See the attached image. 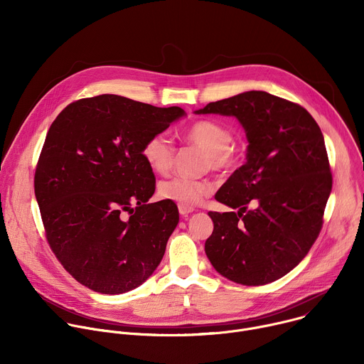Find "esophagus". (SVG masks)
I'll use <instances>...</instances> for the list:
<instances>
[{"instance_id":"34e87169","label":"esophagus","mask_w":364,"mask_h":364,"mask_svg":"<svg viewBox=\"0 0 364 364\" xmlns=\"http://www.w3.org/2000/svg\"><path fill=\"white\" fill-rule=\"evenodd\" d=\"M178 212H180V215L186 219V218H188V215L190 213H193L194 212V209L193 207H186V205H178Z\"/></svg>"}]
</instances>
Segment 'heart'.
Instances as JSON below:
<instances>
[{
  "mask_svg": "<svg viewBox=\"0 0 364 364\" xmlns=\"http://www.w3.org/2000/svg\"><path fill=\"white\" fill-rule=\"evenodd\" d=\"M183 138L207 155L209 167L215 171H230L240 161V152L232 145V131L218 121H197L184 131ZM141 155L155 174L164 176L173 167L174 145L166 134H154L145 139ZM210 191L209 183L188 178H173L160 186L163 198L186 207L198 204Z\"/></svg>",
  "mask_w": 364,
  "mask_h": 364,
  "instance_id": "1",
  "label": "heart"
}]
</instances>
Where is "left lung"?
I'll return each instance as SVG.
<instances>
[{"label": "left lung", "instance_id": "left-lung-1", "mask_svg": "<svg viewBox=\"0 0 364 364\" xmlns=\"http://www.w3.org/2000/svg\"><path fill=\"white\" fill-rule=\"evenodd\" d=\"M194 114L235 117L247 138L246 163L215 198L237 212H210L204 250L213 268L242 285L292 271L313 246L333 178L323 132L306 109L264 90L210 102ZM249 202L255 210H247Z\"/></svg>", "mask_w": 364, "mask_h": 364}]
</instances>
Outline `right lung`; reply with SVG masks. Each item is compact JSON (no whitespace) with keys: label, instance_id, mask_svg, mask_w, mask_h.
Instances as JSON below:
<instances>
[{"label":"right lung","instance_id":"1","mask_svg":"<svg viewBox=\"0 0 364 364\" xmlns=\"http://www.w3.org/2000/svg\"><path fill=\"white\" fill-rule=\"evenodd\" d=\"M184 115L178 107L99 95L70 103L51 124L34 193L51 250L89 289L128 292L160 265L178 209L171 200L146 203L155 177L141 149Z\"/></svg>","mask_w":364,"mask_h":364}]
</instances>
